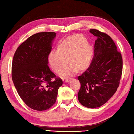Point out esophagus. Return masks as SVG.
<instances>
[{
  "instance_id": "1",
  "label": "esophagus",
  "mask_w": 134,
  "mask_h": 134,
  "mask_svg": "<svg viewBox=\"0 0 134 134\" xmlns=\"http://www.w3.org/2000/svg\"><path fill=\"white\" fill-rule=\"evenodd\" d=\"M62 79H63V81H64V82H69V80H70V79L69 77H65V78H63Z\"/></svg>"
}]
</instances>
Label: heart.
Instances as JSON below:
<instances>
[{"label":"heart","instance_id":"b5f03b06","mask_svg":"<svg viewBox=\"0 0 134 134\" xmlns=\"http://www.w3.org/2000/svg\"><path fill=\"white\" fill-rule=\"evenodd\" d=\"M92 57V48L87 38L81 34L72 35L60 44L57 50H52L48 56L52 69L55 73H60L69 64L72 65L64 72L70 74L75 69L84 70L90 65Z\"/></svg>","mask_w":134,"mask_h":134}]
</instances>
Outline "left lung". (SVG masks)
I'll return each mask as SVG.
<instances>
[{
	"label": "left lung",
	"mask_w": 134,
	"mask_h": 134,
	"mask_svg": "<svg viewBox=\"0 0 134 134\" xmlns=\"http://www.w3.org/2000/svg\"><path fill=\"white\" fill-rule=\"evenodd\" d=\"M96 36L90 65L77 79L81 83L78 99L90 108H98L113 96L119 86L123 69L122 57L112 38L105 33L91 29Z\"/></svg>",
	"instance_id": "left-lung-1"
}]
</instances>
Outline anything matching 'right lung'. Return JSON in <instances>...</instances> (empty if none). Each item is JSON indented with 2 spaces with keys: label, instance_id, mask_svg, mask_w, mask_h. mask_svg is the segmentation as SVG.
<instances>
[{
  "label": "right lung",
  "instance_id": "obj_1",
  "mask_svg": "<svg viewBox=\"0 0 134 134\" xmlns=\"http://www.w3.org/2000/svg\"><path fill=\"white\" fill-rule=\"evenodd\" d=\"M55 32H41L29 37L17 48L12 64V79L18 94L27 107L44 111L55 103L62 80L48 64Z\"/></svg>",
  "mask_w": 134,
  "mask_h": 134
}]
</instances>
